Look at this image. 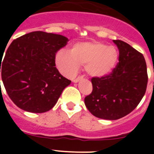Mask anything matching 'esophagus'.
Here are the masks:
<instances>
[{
  "label": "esophagus",
  "instance_id": "esophagus-1",
  "mask_svg": "<svg viewBox=\"0 0 154 154\" xmlns=\"http://www.w3.org/2000/svg\"><path fill=\"white\" fill-rule=\"evenodd\" d=\"M82 77H80V76H79L78 78L72 79V82H74V83H77V82H79L80 80H82Z\"/></svg>",
  "mask_w": 154,
  "mask_h": 154
}]
</instances>
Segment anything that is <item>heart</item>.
Segmentation results:
<instances>
[{
	"label": "heart",
	"instance_id": "heart-1",
	"mask_svg": "<svg viewBox=\"0 0 154 154\" xmlns=\"http://www.w3.org/2000/svg\"><path fill=\"white\" fill-rule=\"evenodd\" d=\"M119 53L113 46H107L99 41L76 42L70 52L61 49L55 55V63L61 72L73 76L80 65L93 78H102L112 72L117 64Z\"/></svg>",
	"mask_w": 154,
	"mask_h": 154
}]
</instances>
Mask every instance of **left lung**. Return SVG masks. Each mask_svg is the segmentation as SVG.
Here are the masks:
<instances>
[{"instance_id":"8db88e82","label":"left lung","mask_w":154,"mask_h":154,"mask_svg":"<svg viewBox=\"0 0 154 154\" xmlns=\"http://www.w3.org/2000/svg\"><path fill=\"white\" fill-rule=\"evenodd\" d=\"M112 42L119 49V63L109 75L92 79V92L85 98L92 115L108 120L130 113L143 97L148 81L143 55L123 41Z\"/></svg>"}]
</instances>
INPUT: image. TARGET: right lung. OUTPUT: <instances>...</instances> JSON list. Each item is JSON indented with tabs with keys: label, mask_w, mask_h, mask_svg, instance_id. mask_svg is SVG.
Returning <instances> with one entry per match:
<instances>
[{
	"label": "right lung",
	"mask_w": 154,
	"mask_h": 154,
	"mask_svg": "<svg viewBox=\"0 0 154 154\" xmlns=\"http://www.w3.org/2000/svg\"><path fill=\"white\" fill-rule=\"evenodd\" d=\"M67 42L68 38L63 35L33 31L14 40L2 62L0 56L3 83L17 107L42 113L56 104L71 83L59 73L55 61L56 51Z\"/></svg>",
	"instance_id": "add662e5"
}]
</instances>
